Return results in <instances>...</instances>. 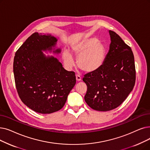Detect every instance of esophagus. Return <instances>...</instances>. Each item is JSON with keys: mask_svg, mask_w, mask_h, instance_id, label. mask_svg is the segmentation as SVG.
<instances>
[{"mask_svg": "<svg viewBox=\"0 0 150 150\" xmlns=\"http://www.w3.org/2000/svg\"><path fill=\"white\" fill-rule=\"evenodd\" d=\"M76 81H80L81 80V76L79 75H76Z\"/></svg>", "mask_w": 150, "mask_h": 150, "instance_id": "1", "label": "esophagus"}]
</instances>
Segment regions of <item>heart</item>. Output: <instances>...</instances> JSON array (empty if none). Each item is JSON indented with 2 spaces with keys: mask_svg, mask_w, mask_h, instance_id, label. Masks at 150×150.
Instances as JSON below:
<instances>
[{
  "mask_svg": "<svg viewBox=\"0 0 150 150\" xmlns=\"http://www.w3.org/2000/svg\"><path fill=\"white\" fill-rule=\"evenodd\" d=\"M70 53L64 51L63 60L69 67L74 64L71 54L77 57V65L84 71H95L99 69L104 62L106 55V48L102 43L98 42L96 37H89L74 44L70 48Z\"/></svg>",
  "mask_w": 150,
  "mask_h": 150,
  "instance_id": "1",
  "label": "heart"
}]
</instances>
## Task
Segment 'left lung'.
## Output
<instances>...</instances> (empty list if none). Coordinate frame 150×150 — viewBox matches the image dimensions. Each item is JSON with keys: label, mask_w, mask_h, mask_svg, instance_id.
<instances>
[{"label": "left lung", "mask_w": 150, "mask_h": 150, "mask_svg": "<svg viewBox=\"0 0 150 150\" xmlns=\"http://www.w3.org/2000/svg\"><path fill=\"white\" fill-rule=\"evenodd\" d=\"M110 49L102 66L84 75L88 89L84 100L97 111L118 107L132 91L135 83L134 57L131 47L116 32L109 30Z\"/></svg>", "instance_id": "1"}]
</instances>
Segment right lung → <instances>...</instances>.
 <instances>
[{"label": "right lung", "mask_w": 150, "mask_h": 150, "mask_svg": "<svg viewBox=\"0 0 150 150\" xmlns=\"http://www.w3.org/2000/svg\"><path fill=\"white\" fill-rule=\"evenodd\" d=\"M57 38L51 34H32L16 51L13 61L16 88L22 102L34 112L50 114L61 110L76 83L74 71L64 69L53 56L43 51L55 49Z\"/></svg>", "instance_id": "right-lung-1"}]
</instances>
